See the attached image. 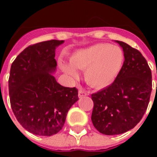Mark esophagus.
Listing matches in <instances>:
<instances>
[{
  "label": "esophagus",
  "mask_w": 157,
  "mask_h": 157,
  "mask_svg": "<svg viewBox=\"0 0 157 157\" xmlns=\"http://www.w3.org/2000/svg\"><path fill=\"white\" fill-rule=\"evenodd\" d=\"M87 94H87V92H86V90H79V93H78L79 98L85 97V96H86Z\"/></svg>",
  "instance_id": "obj_1"
}]
</instances>
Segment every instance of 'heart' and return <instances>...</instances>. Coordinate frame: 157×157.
Here are the masks:
<instances>
[{
	"mask_svg": "<svg viewBox=\"0 0 157 157\" xmlns=\"http://www.w3.org/2000/svg\"><path fill=\"white\" fill-rule=\"evenodd\" d=\"M123 52L118 46L96 44L74 52L70 64L61 61L60 68L70 78L77 79L76 69L85 70L86 81L96 89L105 88L114 81L123 63Z\"/></svg>",
	"mask_w": 157,
	"mask_h": 157,
	"instance_id": "obj_1",
	"label": "heart"
}]
</instances>
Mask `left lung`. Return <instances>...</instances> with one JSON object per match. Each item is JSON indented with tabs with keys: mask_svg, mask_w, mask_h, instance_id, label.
Listing matches in <instances>:
<instances>
[{
	"mask_svg": "<svg viewBox=\"0 0 157 157\" xmlns=\"http://www.w3.org/2000/svg\"><path fill=\"white\" fill-rule=\"evenodd\" d=\"M124 52V61L111 86L91 94L94 126L106 135L125 133L144 117L151 92V71L136 49L116 40Z\"/></svg>",
	"mask_w": 157,
	"mask_h": 157,
	"instance_id": "1",
	"label": "left lung"
}]
</instances>
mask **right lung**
Listing matches in <instances>:
<instances>
[{"instance_id":"right-lung-1","label":"right lung","mask_w":157,"mask_h":157,"mask_svg":"<svg viewBox=\"0 0 157 157\" xmlns=\"http://www.w3.org/2000/svg\"><path fill=\"white\" fill-rule=\"evenodd\" d=\"M64 40L30 45L10 67L9 93L16 119L28 132L51 136L62 129L68 110L78 100L77 89L64 87L53 76L55 50Z\"/></svg>"}]
</instances>
